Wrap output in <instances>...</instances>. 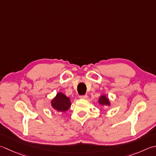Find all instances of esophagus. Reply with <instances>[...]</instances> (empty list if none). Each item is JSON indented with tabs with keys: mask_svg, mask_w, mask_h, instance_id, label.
<instances>
[{
	"mask_svg": "<svg viewBox=\"0 0 156 156\" xmlns=\"http://www.w3.org/2000/svg\"><path fill=\"white\" fill-rule=\"evenodd\" d=\"M79 97H80V99H87V94H84V95H80Z\"/></svg>",
	"mask_w": 156,
	"mask_h": 156,
	"instance_id": "esophagus-1",
	"label": "esophagus"
}]
</instances>
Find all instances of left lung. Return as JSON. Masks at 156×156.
<instances>
[{
    "instance_id": "8db88e82",
    "label": "left lung",
    "mask_w": 156,
    "mask_h": 156,
    "mask_svg": "<svg viewBox=\"0 0 156 156\" xmlns=\"http://www.w3.org/2000/svg\"><path fill=\"white\" fill-rule=\"evenodd\" d=\"M99 103L103 105H109V100L106 98V97L105 95H103L100 97L99 99Z\"/></svg>"
}]
</instances>
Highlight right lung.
<instances>
[{
	"mask_svg": "<svg viewBox=\"0 0 156 156\" xmlns=\"http://www.w3.org/2000/svg\"><path fill=\"white\" fill-rule=\"evenodd\" d=\"M51 105L57 112H65L69 109L71 106V102L69 101V98L67 97L65 94L59 93L52 100Z\"/></svg>",
	"mask_w": 156,
	"mask_h": 156,
	"instance_id": "1",
	"label": "right lung"
}]
</instances>
